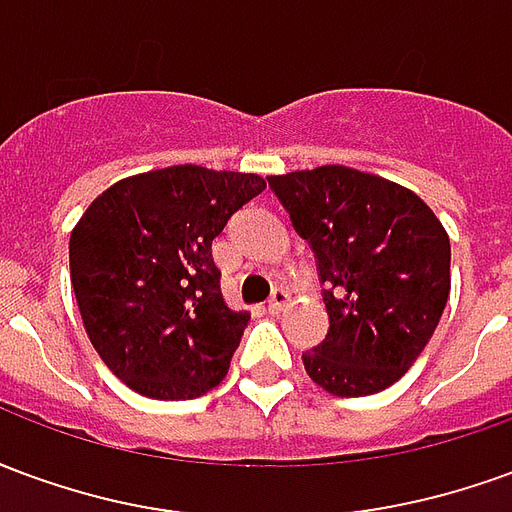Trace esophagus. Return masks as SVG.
Instances as JSON below:
<instances>
[{
  "label": "esophagus",
  "instance_id": "1",
  "mask_svg": "<svg viewBox=\"0 0 512 512\" xmlns=\"http://www.w3.org/2000/svg\"><path fill=\"white\" fill-rule=\"evenodd\" d=\"M288 290L285 288H274V293H271V299H268V312L271 315H277V312H282V307L288 304Z\"/></svg>",
  "mask_w": 512,
  "mask_h": 512
}]
</instances>
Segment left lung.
<instances>
[{
	"label": "left lung",
	"instance_id": "obj_1",
	"mask_svg": "<svg viewBox=\"0 0 512 512\" xmlns=\"http://www.w3.org/2000/svg\"><path fill=\"white\" fill-rule=\"evenodd\" d=\"M318 257L329 334L301 354L337 397L376 395L406 370L439 326L450 296V235L417 194L343 164L271 175Z\"/></svg>",
	"mask_w": 512,
	"mask_h": 512
}]
</instances>
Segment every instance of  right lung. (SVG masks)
<instances>
[{
  "label": "right lung",
  "instance_id": "obj_1",
  "mask_svg": "<svg viewBox=\"0 0 512 512\" xmlns=\"http://www.w3.org/2000/svg\"><path fill=\"white\" fill-rule=\"evenodd\" d=\"M266 189L255 172L197 164L112 183L71 233V285L84 332L128 389L191 400L219 386L249 321L222 296L211 244Z\"/></svg>",
  "mask_w": 512,
  "mask_h": 512
}]
</instances>
